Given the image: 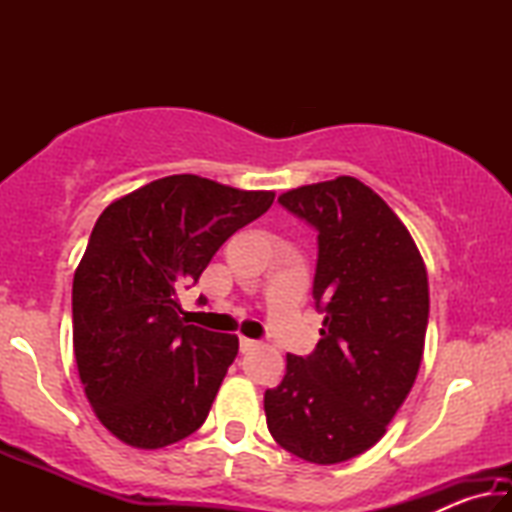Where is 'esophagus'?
<instances>
[{"label": "esophagus", "mask_w": 512, "mask_h": 512, "mask_svg": "<svg viewBox=\"0 0 512 512\" xmlns=\"http://www.w3.org/2000/svg\"><path fill=\"white\" fill-rule=\"evenodd\" d=\"M253 348H257V341L246 339V336H241V339H239V350H241V352H250Z\"/></svg>", "instance_id": "obj_1"}]
</instances>
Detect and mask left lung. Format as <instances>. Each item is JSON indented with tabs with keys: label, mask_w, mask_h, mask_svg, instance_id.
I'll return each mask as SVG.
<instances>
[{
	"label": "left lung",
	"mask_w": 512,
	"mask_h": 512,
	"mask_svg": "<svg viewBox=\"0 0 512 512\" xmlns=\"http://www.w3.org/2000/svg\"><path fill=\"white\" fill-rule=\"evenodd\" d=\"M318 230L314 354H287L266 391L275 443L302 461H350L384 436L418 377L429 320L427 266L384 198L352 176L277 198Z\"/></svg>",
	"instance_id": "obj_1"
}]
</instances>
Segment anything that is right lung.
Instances as JSON below:
<instances>
[{"label": "right lung", "mask_w": 512, "mask_h": 512, "mask_svg": "<svg viewBox=\"0 0 512 512\" xmlns=\"http://www.w3.org/2000/svg\"><path fill=\"white\" fill-rule=\"evenodd\" d=\"M273 198L178 173L94 223L74 273V354L94 415L121 443L162 449L205 422L239 339L187 325L178 291Z\"/></svg>", "instance_id": "add662e5"}]
</instances>
